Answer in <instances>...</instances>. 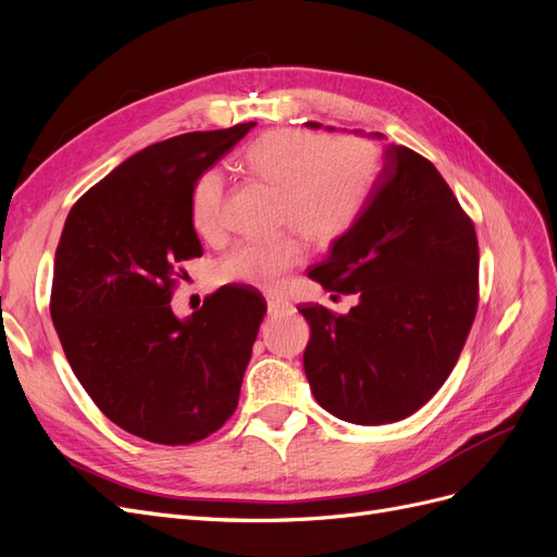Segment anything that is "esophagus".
<instances>
[{"label": "esophagus", "mask_w": 557, "mask_h": 557, "mask_svg": "<svg viewBox=\"0 0 557 557\" xmlns=\"http://www.w3.org/2000/svg\"><path fill=\"white\" fill-rule=\"evenodd\" d=\"M267 311L269 315H281V313H290L293 305L283 297H267Z\"/></svg>", "instance_id": "esophagus-1"}]
</instances>
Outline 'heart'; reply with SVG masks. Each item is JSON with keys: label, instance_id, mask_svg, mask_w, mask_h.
I'll use <instances>...</instances> for the list:
<instances>
[{"label": "heart", "instance_id": "obj_1", "mask_svg": "<svg viewBox=\"0 0 557 557\" xmlns=\"http://www.w3.org/2000/svg\"><path fill=\"white\" fill-rule=\"evenodd\" d=\"M244 166L281 195L278 221L313 246H332L356 223L376 178V150L358 137L327 139L301 129L267 132L244 153ZM225 176L218 170L195 183L190 218L199 237L213 239L223 230ZM297 239L244 242L218 262L221 283L274 288L301 262Z\"/></svg>", "mask_w": 557, "mask_h": 557}]
</instances>
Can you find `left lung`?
<instances>
[{
	"mask_svg": "<svg viewBox=\"0 0 557 557\" xmlns=\"http://www.w3.org/2000/svg\"><path fill=\"white\" fill-rule=\"evenodd\" d=\"M309 276L330 293L358 297L344 315L318 305L299 309L311 327L305 372L320 407L346 423L383 425L432 399L460 358L479 305L474 223L436 166L387 144L356 223Z\"/></svg>",
	"mask_w": 557,
	"mask_h": 557,
	"instance_id": "obj_1",
	"label": "left lung"
}]
</instances>
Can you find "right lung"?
I'll use <instances>...</instances> for the list:
<instances>
[{"label": "right lung", "instance_id": "1", "mask_svg": "<svg viewBox=\"0 0 557 557\" xmlns=\"http://www.w3.org/2000/svg\"><path fill=\"white\" fill-rule=\"evenodd\" d=\"M256 123L148 146L72 207L55 250L50 318L76 379L109 420L183 446L221 430L239 404L267 305L223 285L178 318V264L201 258L197 178Z\"/></svg>", "mask_w": 557, "mask_h": 557}]
</instances>
